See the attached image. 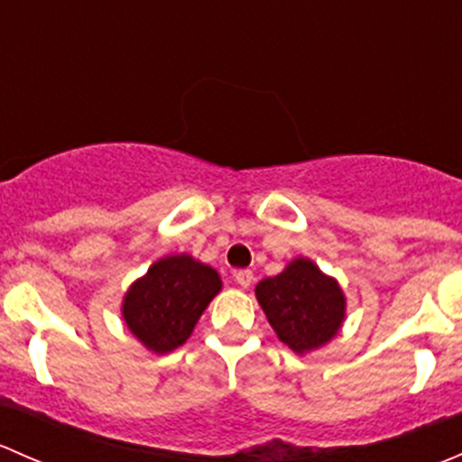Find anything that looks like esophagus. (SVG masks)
<instances>
[{
	"mask_svg": "<svg viewBox=\"0 0 462 462\" xmlns=\"http://www.w3.org/2000/svg\"><path fill=\"white\" fill-rule=\"evenodd\" d=\"M235 279L241 288H248L253 283V270H236Z\"/></svg>",
	"mask_w": 462,
	"mask_h": 462,
	"instance_id": "esophagus-1",
	"label": "esophagus"
}]
</instances>
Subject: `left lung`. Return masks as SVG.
I'll return each instance as SVG.
<instances>
[{"label": "left lung", "instance_id": "obj_1", "mask_svg": "<svg viewBox=\"0 0 462 462\" xmlns=\"http://www.w3.org/2000/svg\"><path fill=\"white\" fill-rule=\"evenodd\" d=\"M254 292L274 333L295 353L326 344L344 321L342 288L309 259H295Z\"/></svg>", "mask_w": 462, "mask_h": 462}]
</instances>
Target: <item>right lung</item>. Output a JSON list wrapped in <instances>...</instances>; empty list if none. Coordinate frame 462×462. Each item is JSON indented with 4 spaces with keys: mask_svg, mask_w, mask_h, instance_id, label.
I'll list each match as a JSON object with an SVG mask.
<instances>
[{
    "mask_svg": "<svg viewBox=\"0 0 462 462\" xmlns=\"http://www.w3.org/2000/svg\"><path fill=\"white\" fill-rule=\"evenodd\" d=\"M218 291L217 270L188 254L165 257L129 288L123 318L144 346L170 353L192 335L194 324Z\"/></svg>",
    "mask_w": 462,
    "mask_h": 462,
    "instance_id": "obj_1",
    "label": "right lung"
}]
</instances>
